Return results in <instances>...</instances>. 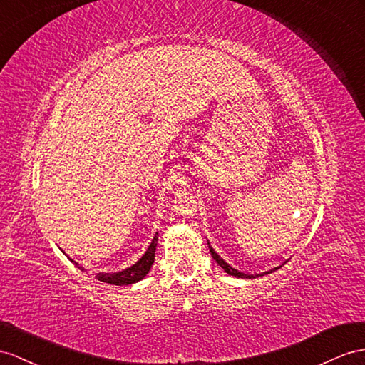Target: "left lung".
<instances>
[{"label": "left lung", "instance_id": "left-lung-1", "mask_svg": "<svg viewBox=\"0 0 365 365\" xmlns=\"http://www.w3.org/2000/svg\"><path fill=\"white\" fill-rule=\"evenodd\" d=\"M210 251H211V256H212V259L214 260H216V262L223 268V269H225V272L228 273V274H231V276H236V277H248V279H251V277H255V276H248V274H244V273H239L237 272V269H235V268H231L227 262H225V260H223V259H220V256L216 253V251H214L211 247H210ZM274 272V269H272V272H268V273H273Z\"/></svg>", "mask_w": 365, "mask_h": 365}]
</instances>
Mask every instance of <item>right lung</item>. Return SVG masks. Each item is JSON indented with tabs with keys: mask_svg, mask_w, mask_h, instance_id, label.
Here are the masks:
<instances>
[{
	"mask_svg": "<svg viewBox=\"0 0 365 365\" xmlns=\"http://www.w3.org/2000/svg\"><path fill=\"white\" fill-rule=\"evenodd\" d=\"M157 236H154L151 245H149V248L146 250V253L143 255V257L138 260L137 264H134L133 267H129L126 269H123V272L120 273H114V274H109V273H98L96 277L98 280H101V282H106V284H110V285H129V284H134V282H138V280H142L149 269H151L153 264H154V256H155V247H157ZM73 262V260H72ZM76 264L77 268H80L81 272H85V268H83L81 265H78L77 262Z\"/></svg>",
	"mask_w": 365,
	"mask_h": 365,
	"instance_id": "obj_1",
	"label": "right lung"
}]
</instances>
